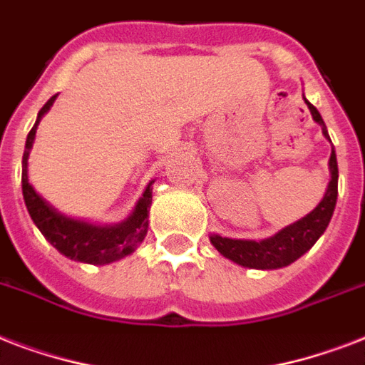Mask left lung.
<instances>
[{
  "label": "left lung",
  "instance_id": "8db88e82",
  "mask_svg": "<svg viewBox=\"0 0 365 365\" xmlns=\"http://www.w3.org/2000/svg\"><path fill=\"white\" fill-rule=\"evenodd\" d=\"M305 98V96H303ZM307 108L311 110L312 119L322 126L324 138L329 140L328 128L324 125L322 115L318 113L314 106L305 98ZM329 183L322 200L318 202L317 208L309 212L305 217H301L288 227L280 229L269 239L263 240H242L229 239L222 235H210L212 246L233 263L248 269H261V271H272V269H282V267L294 263L301 255L309 252L314 246L320 237L324 235L326 227L329 225V220L334 216L335 202H337V180H339V170H337V157L335 149L331 145V155H329Z\"/></svg>",
  "mask_w": 365,
  "mask_h": 365
}]
</instances>
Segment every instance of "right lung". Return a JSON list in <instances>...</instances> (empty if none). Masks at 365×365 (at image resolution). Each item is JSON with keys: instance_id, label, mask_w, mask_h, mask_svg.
Returning <instances> with one entry per match:
<instances>
[{"instance_id": "obj_1", "label": "right lung", "mask_w": 365, "mask_h": 365, "mask_svg": "<svg viewBox=\"0 0 365 365\" xmlns=\"http://www.w3.org/2000/svg\"><path fill=\"white\" fill-rule=\"evenodd\" d=\"M54 100H56V94L39 110L36 125L31 126L30 134L26 138L24 157H22V195H24L26 208L43 237L68 259L91 263V265H108L130 255L138 248V244H142V240L145 239L149 227V206L153 197L151 195L153 180L148 183L142 197L138 199L130 216L121 223L98 225L87 220L66 216L56 210L48 200L37 193L28 178V157L36 140L37 125L43 115L51 110Z\"/></svg>"}]
</instances>
